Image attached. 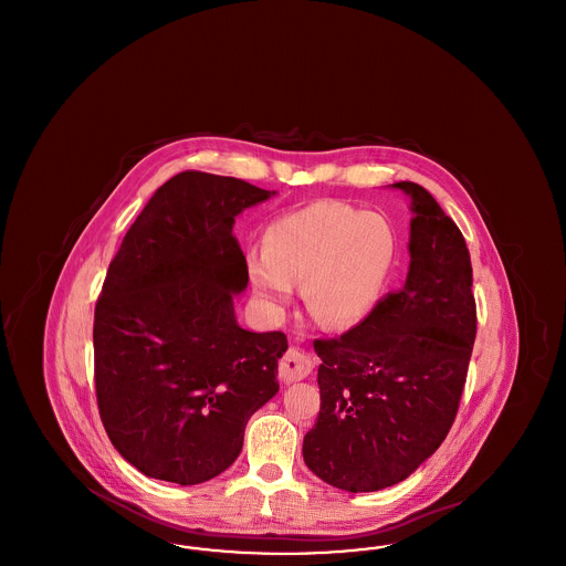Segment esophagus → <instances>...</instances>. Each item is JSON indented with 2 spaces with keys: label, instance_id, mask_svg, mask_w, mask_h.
<instances>
[{
  "label": "esophagus",
  "instance_id": "1",
  "mask_svg": "<svg viewBox=\"0 0 566 566\" xmlns=\"http://www.w3.org/2000/svg\"><path fill=\"white\" fill-rule=\"evenodd\" d=\"M312 369H314V358L310 354H305V352L291 348V350L284 354V358L280 360L277 374H280V379L291 384V381L305 379V377L312 374Z\"/></svg>",
  "mask_w": 566,
  "mask_h": 566
}]
</instances>
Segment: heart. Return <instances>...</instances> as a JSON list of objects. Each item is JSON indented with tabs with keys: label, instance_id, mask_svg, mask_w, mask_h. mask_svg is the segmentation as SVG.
Wrapping results in <instances>:
<instances>
[{
	"label": "heart",
	"instance_id": "heart-1",
	"mask_svg": "<svg viewBox=\"0 0 566 566\" xmlns=\"http://www.w3.org/2000/svg\"><path fill=\"white\" fill-rule=\"evenodd\" d=\"M395 259L390 224L342 201H316L280 216L265 231V250L245 256L256 293L284 305L295 282H305L310 314L342 328L363 321L376 305Z\"/></svg>",
	"mask_w": 566,
	"mask_h": 566
}]
</instances>
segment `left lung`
Here are the masks:
<instances>
[{
    "label": "left lung",
    "instance_id": "8db88e82",
    "mask_svg": "<svg viewBox=\"0 0 566 566\" xmlns=\"http://www.w3.org/2000/svg\"><path fill=\"white\" fill-rule=\"evenodd\" d=\"M411 197L409 273L363 323L316 339L321 411L303 460L326 484L376 492L409 478L457 418L478 333L471 256L431 192Z\"/></svg>",
    "mask_w": 566,
    "mask_h": 566
}]
</instances>
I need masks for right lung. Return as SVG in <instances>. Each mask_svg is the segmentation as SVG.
<instances>
[{"mask_svg":"<svg viewBox=\"0 0 566 566\" xmlns=\"http://www.w3.org/2000/svg\"><path fill=\"white\" fill-rule=\"evenodd\" d=\"M238 178L182 171L135 218L95 303L97 407L118 454L195 485L240 457L250 416L280 390L282 331L235 321L248 284L235 216L270 199Z\"/></svg>","mask_w":566,"mask_h":566,"instance_id":"obj_1","label":"right lung"}]
</instances>
